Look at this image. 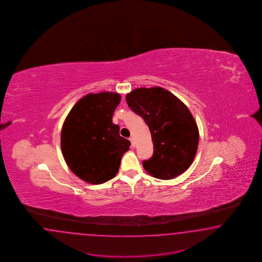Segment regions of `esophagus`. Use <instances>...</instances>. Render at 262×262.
I'll use <instances>...</instances> for the list:
<instances>
[{
  "label": "esophagus",
  "mask_w": 262,
  "mask_h": 262,
  "mask_svg": "<svg viewBox=\"0 0 262 262\" xmlns=\"http://www.w3.org/2000/svg\"><path fill=\"white\" fill-rule=\"evenodd\" d=\"M129 141L132 142V146L135 147V138L134 137H129Z\"/></svg>",
  "instance_id": "obj_1"
}]
</instances>
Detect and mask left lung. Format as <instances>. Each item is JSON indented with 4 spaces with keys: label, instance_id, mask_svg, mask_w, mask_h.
<instances>
[{
    "label": "left lung",
    "instance_id": "1",
    "mask_svg": "<svg viewBox=\"0 0 262 262\" xmlns=\"http://www.w3.org/2000/svg\"><path fill=\"white\" fill-rule=\"evenodd\" d=\"M127 105L142 117L151 132L154 155L144 169L160 180L183 174L198 150L197 123L187 106L164 88H136L126 96Z\"/></svg>",
    "mask_w": 262,
    "mask_h": 262
}]
</instances>
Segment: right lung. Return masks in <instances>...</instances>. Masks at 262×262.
<instances>
[{
	"label": "right lung",
	"instance_id": "1",
	"mask_svg": "<svg viewBox=\"0 0 262 262\" xmlns=\"http://www.w3.org/2000/svg\"><path fill=\"white\" fill-rule=\"evenodd\" d=\"M121 102L114 92L82 97L64 121L60 145L64 160L82 181L100 184L113 179L130 142L120 136L112 115Z\"/></svg>",
	"mask_w": 262,
	"mask_h": 262
}]
</instances>
